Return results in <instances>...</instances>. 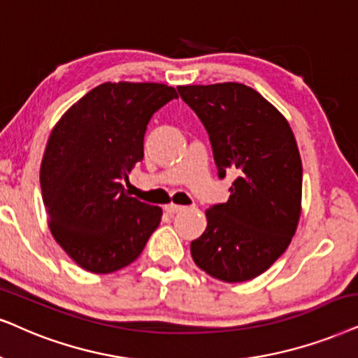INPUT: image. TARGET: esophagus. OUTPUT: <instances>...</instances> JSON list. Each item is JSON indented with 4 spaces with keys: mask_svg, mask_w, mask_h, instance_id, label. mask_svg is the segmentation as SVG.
Wrapping results in <instances>:
<instances>
[{
    "mask_svg": "<svg viewBox=\"0 0 358 358\" xmlns=\"http://www.w3.org/2000/svg\"><path fill=\"white\" fill-rule=\"evenodd\" d=\"M185 206L182 205H175V203H170V205H165V211L169 213V215H175V213H180L183 211Z\"/></svg>",
    "mask_w": 358,
    "mask_h": 358,
    "instance_id": "1",
    "label": "esophagus"
}]
</instances>
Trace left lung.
I'll return each instance as SVG.
<instances>
[{
  "instance_id": "1",
  "label": "left lung",
  "mask_w": 358,
  "mask_h": 358,
  "mask_svg": "<svg viewBox=\"0 0 358 358\" xmlns=\"http://www.w3.org/2000/svg\"><path fill=\"white\" fill-rule=\"evenodd\" d=\"M208 130L220 178L236 173L229 200L208 208L192 241L198 268L223 282L264 273L287 250L302 210V162L291 125L259 92L239 83L180 85Z\"/></svg>"
}]
</instances>
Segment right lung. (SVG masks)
<instances>
[{
    "label": "right lung",
    "instance_id": "right-lung-1",
    "mask_svg": "<svg viewBox=\"0 0 358 358\" xmlns=\"http://www.w3.org/2000/svg\"><path fill=\"white\" fill-rule=\"evenodd\" d=\"M178 97L157 83H103L54 125L41 162V192L52 238L76 264L108 274L134 262L162 208L124 188L143 158L150 117Z\"/></svg>",
    "mask_w": 358,
    "mask_h": 358
}]
</instances>
